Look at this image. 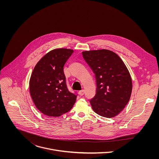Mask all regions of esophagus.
<instances>
[{
    "mask_svg": "<svg viewBox=\"0 0 159 159\" xmlns=\"http://www.w3.org/2000/svg\"><path fill=\"white\" fill-rule=\"evenodd\" d=\"M84 93V89H82V90L79 91V94L80 95H83Z\"/></svg>",
    "mask_w": 159,
    "mask_h": 159,
    "instance_id": "1",
    "label": "esophagus"
}]
</instances>
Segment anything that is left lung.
Returning a JSON list of instances; mask_svg holds the SVG:
<instances>
[{"instance_id":"1","label":"left lung","mask_w":159,"mask_h":159,"mask_svg":"<svg viewBox=\"0 0 159 159\" xmlns=\"http://www.w3.org/2000/svg\"><path fill=\"white\" fill-rule=\"evenodd\" d=\"M95 76L97 89L90 100L98 115L111 118L120 113L128 103L132 90L130 73L118 55L108 49L82 52Z\"/></svg>"}]
</instances>
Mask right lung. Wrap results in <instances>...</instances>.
<instances>
[{"mask_svg": "<svg viewBox=\"0 0 159 159\" xmlns=\"http://www.w3.org/2000/svg\"><path fill=\"white\" fill-rule=\"evenodd\" d=\"M73 50L60 48L45 54L36 64L29 81L37 108L48 116L58 117L73 107L78 94L68 91L64 66Z\"/></svg>", "mask_w": 159, "mask_h": 159, "instance_id": "obj_1", "label": "right lung"}]
</instances>
